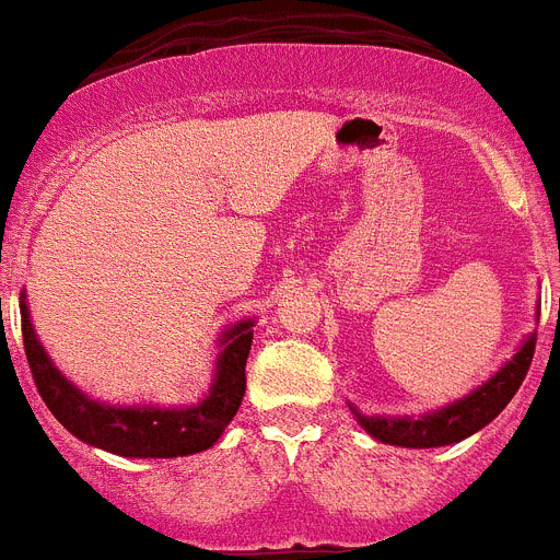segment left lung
<instances>
[{
	"label": "left lung",
	"instance_id": "obj_1",
	"mask_svg": "<svg viewBox=\"0 0 560 560\" xmlns=\"http://www.w3.org/2000/svg\"><path fill=\"white\" fill-rule=\"evenodd\" d=\"M535 353V334L524 342L513 362L501 368L499 374L490 382H485L479 390H472L470 396L458 399V402L447 405V408L428 413L419 419H380V417H362L360 410L353 408V417L360 419L362 428L374 439L385 444H399V447H442V444L462 442V439L472 436L476 430L485 428L487 422H493L501 410L508 408V402L521 388V382L527 376L529 362Z\"/></svg>",
	"mask_w": 560,
	"mask_h": 560
}]
</instances>
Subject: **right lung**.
Wrapping results in <instances>:
<instances>
[{
  "mask_svg": "<svg viewBox=\"0 0 560 560\" xmlns=\"http://www.w3.org/2000/svg\"><path fill=\"white\" fill-rule=\"evenodd\" d=\"M22 337L27 365L39 396L50 413L75 439L130 458H175L212 447L246 394V360L252 348V323H237L223 337L218 376L203 402L180 410L161 408H109L75 390L47 360L45 348L33 334L27 305L22 300Z\"/></svg>",
  "mask_w": 560,
  "mask_h": 560,
  "instance_id": "obj_1",
  "label": "right lung"
}]
</instances>
